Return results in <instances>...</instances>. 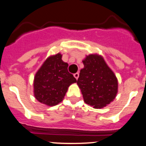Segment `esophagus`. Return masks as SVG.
I'll use <instances>...</instances> for the list:
<instances>
[{
	"mask_svg": "<svg viewBox=\"0 0 146 146\" xmlns=\"http://www.w3.org/2000/svg\"><path fill=\"white\" fill-rule=\"evenodd\" d=\"M73 76H74V77L76 78V79H78V76H79V73H74V75H73Z\"/></svg>",
	"mask_w": 146,
	"mask_h": 146,
	"instance_id": "34e87169",
	"label": "esophagus"
}]
</instances>
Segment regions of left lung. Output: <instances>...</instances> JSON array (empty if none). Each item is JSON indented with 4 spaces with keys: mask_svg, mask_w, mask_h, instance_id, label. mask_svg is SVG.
<instances>
[{
    "mask_svg": "<svg viewBox=\"0 0 146 146\" xmlns=\"http://www.w3.org/2000/svg\"><path fill=\"white\" fill-rule=\"evenodd\" d=\"M77 84L84 100L94 108H102L112 102L118 91V81L104 59L98 54L86 56Z\"/></svg>",
    "mask_w": 146,
    "mask_h": 146,
    "instance_id": "obj_1",
    "label": "left lung"
}]
</instances>
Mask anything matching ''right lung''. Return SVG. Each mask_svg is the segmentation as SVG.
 Instances as JSON below:
<instances>
[{"label":"right lung","mask_w":146,"mask_h":146,"mask_svg":"<svg viewBox=\"0 0 146 146\" xmlns=\"http://www.w3.org/2000/svg\"><path fill=\"white\" fill-rule=\"evenodd\" d=\"M68 67L60 53L44 62L34 78V95L38 102L54 106L63 100L69 86L76 82Z\"/></svg>","instance_id":"right-lung-1"}]
</instances>
